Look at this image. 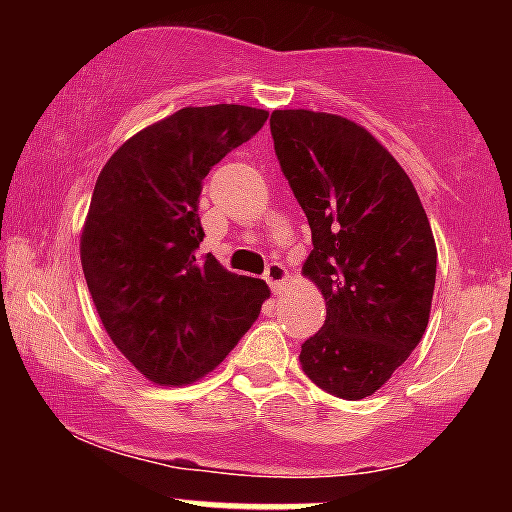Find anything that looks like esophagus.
Segmentation results:
<instances>
[{
  "instance_id": "esophagus-1",
  "label": "esophagus",
  "mask_w": 512,
  "mask_h": 512,
  "mask_svg": "<svg viewBox=\"0 0 512 512\" xmlns=\"http://www.w3.org/2000/svg\"><path fill=\"white\" fill-rule=\"evenodd\" d=\"M264 279H267V284L272 286V291L279 296V293L286 289V284H289V272H286L284 264L272 262L267 267V272H264Z\"/></svg>"
}]
</instances>
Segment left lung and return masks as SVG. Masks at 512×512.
<instances>
[{"label": "left lung", "mask_w": 512, "mask_h": 512, "mask_svg": "<svg viewBox=\"0 0 512 512\" xmlns=\"http://www.w3.org/2000/svg\"><path fill=\"white\" fill-rule=\"evenodd\" d=\"M279 166L313 231L303 276L327 317L301 366L342 399L378 392L424 337L436 240L414 182L366 127L315 110H274Z\"/></svg>", "instance_id": "1"}]
</instances>
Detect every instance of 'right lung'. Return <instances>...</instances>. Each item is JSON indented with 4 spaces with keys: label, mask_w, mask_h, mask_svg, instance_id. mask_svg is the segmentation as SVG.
<instances>
[{
    "label": "right lung",
    "mask_w": 512,
    "mask_h": 512,
    "mask_svg": "<svg viewBox=\"0 0 512 512\" xmlns=\"http://www.w3.org/2000/svg\"><path fill=\"white\" fill-rule=\"evenodd\" d=\"M267 117L250 105H190L129 137L98 175L81 267L108 337L154 385L211 373L269 298L262 279L195 252L202 180Z\"/></svg>",
    "instance_id": "1"
}]
</instances>
